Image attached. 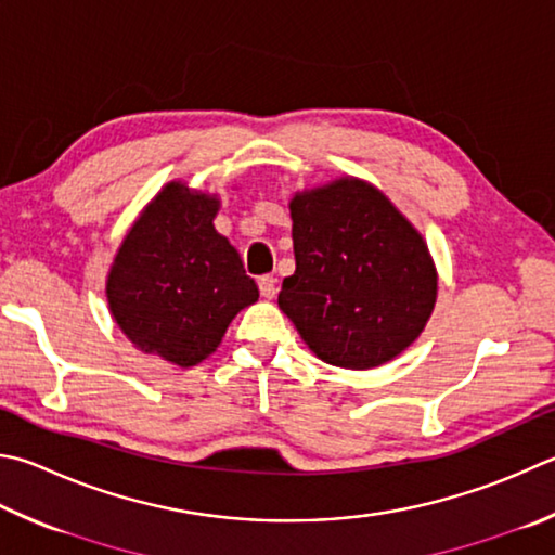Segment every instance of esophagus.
Listing matches in <instances>:
<instances>
[{
	"mask_svg": "<svg viewBox=\"0 0 555 555\" xmlns=\"http://www.w3.org/2000/svg\"><path fill=\"white\" fill-rule=\"evenodd\" d=\"M259 294H261V298H267V300H271L276 296V279L274 276H259Z\"/></svg>",
	"mask_w": 555,
	"mask_h": 555,
	"instance_id": "34e87169",
	"label": "esophagus"
}]
</instances>
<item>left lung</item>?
I'll list each match as a JSON object with an SVG mask.
<instances>
[{
    "label": "left lung",
    "mask_w": 555,
    "mask_h": 555,
    "mask_svg": "<svg viewBox=\"0 0 555 555\" xmlns=\"http://www.w3.org/2000/svg\"><path fill=\"white\" fill-rule=\"evenodd\" d=\"M296 271L279 308L325 364L366 371L415 341L437 304L427 240L378 186L339 177L296 191Z\"/></svg>",
    "instance_id": "8db88e82"
}]
</instances>
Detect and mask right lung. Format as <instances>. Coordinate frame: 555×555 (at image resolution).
<instances>
[{"instance_id": "1", "label": "right lung", "mask_w": 555, "mask_h": 555, "mask_svg": "<svg viewBox=\"0 0 555 555\" xmlns=\"http://www.w3.org/2000/svg\"><path fill=\"white\" fill-rule=\"evenodd\" d=\"M218 194L169 181L140 210L106 276L111 318L133 347L189 369L214 354L259 288L216 230Z\"/></svg>"}]
</instances>
